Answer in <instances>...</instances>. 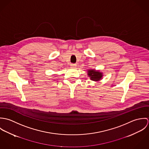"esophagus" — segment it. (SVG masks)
Segmentation results:
<instances>
[{"label": "esophagus", "mask_w": 149, "mask_h": 149, "mask_svg": "<svg viewBox=\"0 0 149 149\" xmlns=\"http://www.w3.org/2000/svg\"><path fill=\"white\" fill-rule=\"evenodd\" d=\"M70 66L72 68H76L77 66V65L76 64H70Z\"/></svg>", "instance_id": "esophagus-1"}]
</instances>
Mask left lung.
<instances>
[{
    "label": "left lung",
    "mask_w": 149,
    "mask_h": 149,
    "mask_svg": "<svg viewBox=\"0 0 149 149\" xmlns=\"http://www.w3.org/2000/svg\"><path fill=\"white\" fill-rule=\"evenodd\" d=\"M88 75L90 77V79L92 81H97L102 79L103 73L99 70L95 69H89L88 70Z\"/></svg>",
    "instance_id": "left-lung-1"
}]
</instances>
